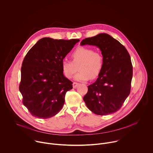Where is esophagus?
<instances>
[{"instance_id": "obj_1", "label": "esophagus", "mask_w": 153, "mask_h": 153, "mask_svg": "<svg viewBox=\"0 0 153 153\" xmlns=\"http://www.w3.org/2000/svg\"><path fill=\"white\" fill-rule=\"evenodd\" d=\"M72 85H73V87L75 88H76V87L79 85V84L77 83V82H73V84H72Z\"/></svg>"}]
</instances>
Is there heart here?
Returning <instances> with one entry per match:
<instances>
[{
  "label": "heart",
  "instance_id": "heart-1",
  "mask_svg": "<svg viewBox=\"0 0 153 153\" xmlns=\"http://www.w3.org/2000/svg\"><path fill=\"white\" fill-rule=\"evenodd\" d=\"M73 62L64 59L62 62V69L65 77L71 78L76 71L77 73L74 79L77 81H86L90 78H96L100 74L104 64L103 55L93 48L80 47L77 48L72 54Z\"/></svg>",
  "mask_w": 153,
  "mask_h": 153
}]
</instances>
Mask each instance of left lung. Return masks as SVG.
Listing matches in <instances>:
<instances>
[{
  "instance_id": "left-lung-1",
  "label": "left lung",
  "mask_w": 153,
  "mask_h": 153,
  "mask_svg": "<svg viewBox=\"0 0 153 153\" xmlns=\"http://www.w3.org/2000/svg\"><path fill=\"white\" fill-rule=\"evenodd\" d=\"M80 45L96 46L104 58L102 70L97 80L88 86L84 101L97 115L117 112L130 92L133 67L128 51L119 41L106 33L85 38Z\"/></svg>"
}]
</instances>
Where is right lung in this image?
I'll list each match as a JSON object with an SVG mask.
<instances>
[{"instance_id":"obj_1","label":"right lung","mask_w":153,"mask_h":153,"mask_svg":"<svg viewBox=\"0 0 153 153\" xmlns=\"http://www.w3.org/2000/svg\"><path fill=\"white\" fill-rule=\"evenodd\" d=\"M79 41L43 38L27 53L19 90L24 105L33 116L49 118L63 108L66 93L73 87L63 75L62 62Z\"/></svg>"}]
</instances>
